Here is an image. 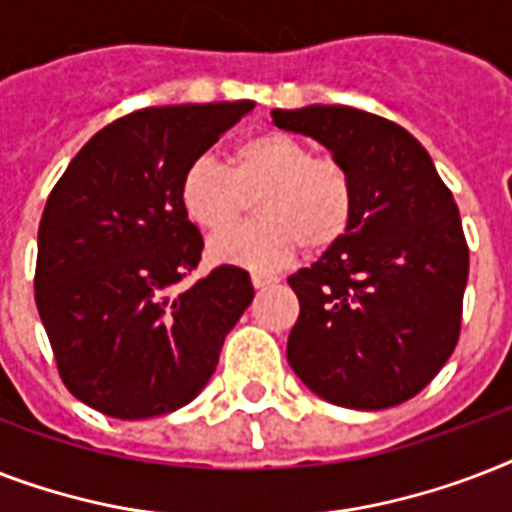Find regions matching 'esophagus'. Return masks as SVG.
Listing matches in <instances>:
<instances>
[{
    "label": "esophagus",
    "instance_id": "obj_1",
    "mask_svg": "<svg viewBox=\"0 0 512 512\" xmlns=\"http://www.w3.org/2000/svg\"><path fill=\"white\" fill-rule=\"evenodd\" d=\"M276 276H271V273H252V284H255L257 289H263V287H271V284H276Z\"/></svg>",
    "mask_w": 512,
    "mask_h": 512
}]
</instances>
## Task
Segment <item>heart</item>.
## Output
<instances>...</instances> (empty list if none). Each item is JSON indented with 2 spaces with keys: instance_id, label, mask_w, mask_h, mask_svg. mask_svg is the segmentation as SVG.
<instances>
[{
  "instance_id": "heart-1",
  "label": "heart",
  "mask_w": 512,
  "mask_h": 512,
  "mask_svg": "<svg viewBox=\"0 0 512 512\" xmlns=\"http://www.w3.org/2000/svg\"><path fill=\"white\" fill-rule=\"evenodd\" d=\"M255 196L263 217L209 244L220 263L273 271L303 244L308 252L335 247L356 217V185L348 167L335 156L313 154L305 140L287 132L244 140L231 154V167L199 156L180 180L188 217L212 233L239 223Z\"/></svg>"
}]
</instances>
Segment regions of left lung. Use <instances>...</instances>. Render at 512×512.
<instances>
[{"label":"left lung","instance_id":"1","mask_svg":"<svg viewBox=\"0 0 512 512\" xmlns=\"http://www.w3.org/2000/svg\"><path fill=\"white\" fill-rule=\"evenodd\" d=\"M273 124L327 146L356 185L350 231L289 276L295 374L329 404H404L460 340L468 241L428 151L390 119L348 106L276 108Z\"/></svg>","mask_w":512,"mask_h":512}]
</instances>
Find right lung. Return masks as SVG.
Returning a JSON list of instances; mask_svg holds the SVG:
<instances>
[{
	"mask_svg": "<svg viewBox=\"0 0 512 512\" xmlns=\"http://www.w3.org/2000/svg\"><path fill=\"white\" fill-rule=\"evenodd\" d=\"M255 103L140 108L92 135L39 223L36 308L60 380L116 420H148L199 396L225 335L255 297L249 273L201 260L180 180Z\"/></svg>",
	"mask_w": 512,
	"mask_h": 512,
	"instance_id": "obj_1",
	"label": "right lung"
}]
</instances>
